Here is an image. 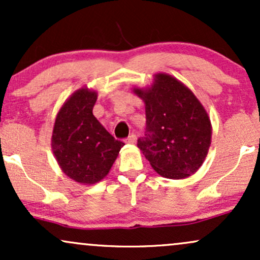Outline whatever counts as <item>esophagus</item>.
<instances>
[{
  "instance_id": "1",
  "label": "esophagus",
  "mask_w": 260,
  "mask_h": 260,
  "mask_svg": "<svg viewBox=\"0 0 260 260\" xmlns=\"http://www.w3.org/2000/svg\"><path fill=\"white\" fill-rule=\"evenodd\" d=\"M136 140H137V136L132 133V134H129V137L126 139V143H128V144H134V143H136Z\"/></svg>"
}]
</instances>
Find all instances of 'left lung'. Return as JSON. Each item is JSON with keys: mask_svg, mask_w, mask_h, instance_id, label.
Masks as SVG:
<instances>
[{"mask_svg": "<svg viewBox=\"0 0 260 260\" xmlns=\"http://www.w3.org/2000/svg\"><path fill=\"white\" fill-rule=\"evenodd\" d=\"M133 91L144 101L147 116L145 136L137 145L151 168L172 180L198 171L210 147L211 123L192 90L175 77L157 73L151 86Z\"/></svg>", "mask_w": 260, "mask_h": 260, "instance_id": "obj_1", "label": "left lung"}]
</instances>
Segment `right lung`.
Returning <instances> with one entry per match:
<instances>
[{"instance_id":"right-lung-1","label":"right lung","mask_w":260,"mask_h":260,"mask_svg":"<svg viewBox=\"0 0 260 260\" xmlns=\"http://www.w3.org/2000/svg\"><path fill=\"white\" fill-rule=\"evenodd\" d=\"M98 92L80 88L56 116L52 151L62 171L73 181L94 184L109 174L124 143L115 139L92 115Z\"/></svg>"}]
</instances>
